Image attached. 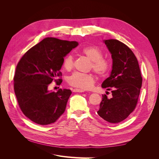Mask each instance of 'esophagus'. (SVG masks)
<instances>
[{
  "instance_id": "34e87169",
  "label": "esophagus",
  "mask_w": 159,
  "mask_h": 159,
  "mask_svg": "<svg viewBox=\"0 0 159 159\" xmlns=\"http://www.w3.org/2000/svg\"><path fill=\"white\" fill-rule=\"evenodd\" d=\"M84 90L83 89H73V92H80V93H81V92H84Z\"/></svg>"
}]
</instances>
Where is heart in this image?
I'll list each match as a JSON object with an SVG mask.
<instances>
[{
  "label": "heart",
  "instance_id": "heart-1",
  "mask_svg": "<svg viewBox=\"0 0 159 159\" xmlns=\"http://www.w3.org/2000/svg\"><path fill=\"white\" fill-rule=\"evenodd\" d=\"M80 53L91 60L89 70H93L99 77H105L111 68V62L103 57V52L98 47L91 46H86L80 50ZM74 65V57L70 54L66 56L63 61V67L67 70L70 71ZM95 79L92 74H83L75 72L68 78V84L76 88L81 89H89L93 87Z\"/></svg>",
  "mask_w": 159,
  "mask_h": 159
}]
</instances>
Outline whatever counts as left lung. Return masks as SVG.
Here are the masks:
<instances>
[{"instance_id": "1", "label": "left lung", "mask_w": 159, "mask_h": 159, "mask_svg": "<svg viewBox=\"0 0 159 159\" xmlns=\"http://www.w3.org/2000/svg\"><path fill=\"white\" fill-rule=\"evenodd\" d=\"M104 42L111 54L113 69L102 86L111 91L112 96L107 98V94L102 95L98 113L106 121L117 123L135 109L143 78L137 57L127 46L117 40Z\"/></svg>"}]
</instances>
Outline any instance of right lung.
I'll return each mask as SVG.
<instances>
[{"label":"right lung","instance_id":"right-lung-1","mask_svg":"<svg viewBox=\"0 0 159 159\" xmlns=\"http://www.w3.org/2000/svg\"><path fill=\"white\" fill-rule=\"evenodd\" d=\"M78 45L75 41L46 38L19 60L14 76V93L22 113L32 121L46 125L64 113L71 90L55 92L48 88L53 81L61 84L64 57Z\"/></svg>","mask_w":159,"mask_h":159}]
</instances>
